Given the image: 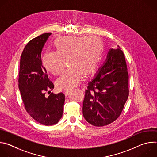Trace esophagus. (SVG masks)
Wrapping results in <instances>:
<instances>
[{
	"mask_svg": "<svg viewBox=\"0 0 157 157\" xmlns=\"http://www.w3.org/2000/svg\"><path fill=\"white\" fill-rule=\"evenodd\" d=\"M70 92H71V90H66V91H64V94L66 96H67V95H68L70 93Z\"/></svg>",
	"mask_w": 157,
	"mask_h": 157,
	"instance_id": "34e87169",
	"label": "esophagus"
}]
</instances>
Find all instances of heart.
<instances>
[{
	"label": "heart",
	"instance_id": "1",
	"mask_svg": "<svg viewBox=\"0 0 157 157\" xmlns=\"http://www.w3.org/2000/svg\"><path fill=\"white\" fill-rule=\"evenodd\" d=\"M56 51H47L42 56L45 68L54 75L59 74L64 69L66 60L69 66L56 80L61 89H70L79 84L85 73L90 74L97 68L100 61L102 44L94 36H64L55 42Z\"/></svg>",
	"mask_w": 157,
	"mask_h": 157
}]
</instances>
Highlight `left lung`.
<instances>
[{
	"instance_id": "8db88e82",
	"label": "left lung",
	"mask_w": 157,
	"mask_h": 157,
	"mask_svg": "<svg viewBox=\"0 0 157 157\" xmlns=\"http://www.w3.org/2000/svg\"><path fill=\"white\" fill-rule=\"evenodd\" d=\"M128 73L120 47L109 50L107 58L88 83L82 114L87 122L102 127L121 115L128 97Z\"/></svg>"
}]
</instances>
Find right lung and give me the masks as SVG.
Masks as SVG:
<instances>
[{
	"label": "right lung",
	"instance_id": "add662e5",
	"mask_svg": "<svg viewBox=\"0 0 157 157\" xmlns=\"http://www.w3.org/2000/svg\"><path fill=\"white\" fill-rule=\"evenodd\" d=\"M51 33H43L31 40L22 52L18 75V87L28 114L37 122L53 125L61 119L65 96L52 93L54 84L42 64L41 53Z\"/></svg>",
	"mask_w": 157,
	"mask_h": 157
}]
</instances>
